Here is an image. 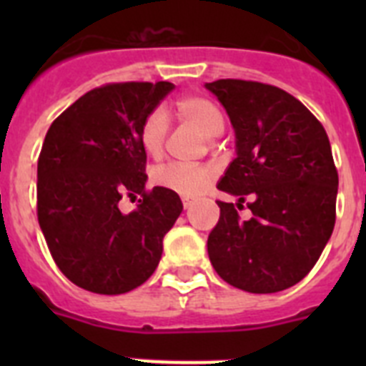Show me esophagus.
I'll return each mask as SVG.
<instances>
[{
    "label": "esophagus",
    "instance_id": "1",
    "mask_svg": "<svg viewBox=\"0 0 366 366\" xmlns=\"http://www.w3.org/2000/svg\"><path fill=\"white\" fill-rule=\"evenodd\" d=\"M190 205H192V199H190V198H183V207H185V209H189Z\"/></svg>",
    "mask_w": 366,
    "mask_h": 366
}]
</instances>
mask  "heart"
<instances>
[{
	"instance_id": "heart-1",
	"label": "heart",
	"mask_w": 366,
	"mask_h": 366,
	"mask_svg": "<svg viewBox=\"0 0 366 366\" xmlns=\"http://www.w3.org/2000/svg\"><path fill=\"white\" fill-rule=\"evenodd\" d=\"M176 109L179 113V117L192 122L207 137H214V135L222 134V112L209 99L196 95L183 97V99L176 102ZM167 132V117L159 109L152 112L143 121L141 132H139V141H141L143 150L150 157H159L163 154ZM212 176H214V172H212L211 168L202 167V164L167 163L159 164V167H155L152 170V183L155 187H161L164 190H170V192L190 198V196H196V194L202 192L211 183Z\"/></svg>"
}]
</instances>
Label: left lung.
<instances>
[{"mask_svg":"<svg viewBox=\"0 0 366 366\" xmlns=\"http://www.w3.org/2000/svg\"><path fill=\"white\" fill-rule=\"evenodd\" d=\"M227 112L236 157L218 189L245 198L253 216L216 202L219 219L207 240L212 267L249 293L295 286L321 257L335 225L339 176L322 124L277 86L222 79L205 84Z\"/></svg>","mask_w":366,"mask_h":366,"instance_id":"left-lung-1","label":"left lung"}]
</instances>
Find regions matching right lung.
Segmentation results:
<instances>
[{
	"label": "right lung",
	"mask_w": 366,
	"mask_h": 366,
	"mask_svg": "<svg viewBox=\"0 0 366 366\" xmlns=\"http://www.w3.org/2000/svg\"><path fill=\"white\" fill-rule=\"evenodd\" d=\"M174 89L170 82L106 84L58 115L38 157V223L51 257L73 284L121 295L147 282L183 203L147 183L139 132ZM142 196L124 215L122 197Z\"/></svg>",
	"instance_id": "right-lung-1"
}]
</instances>
